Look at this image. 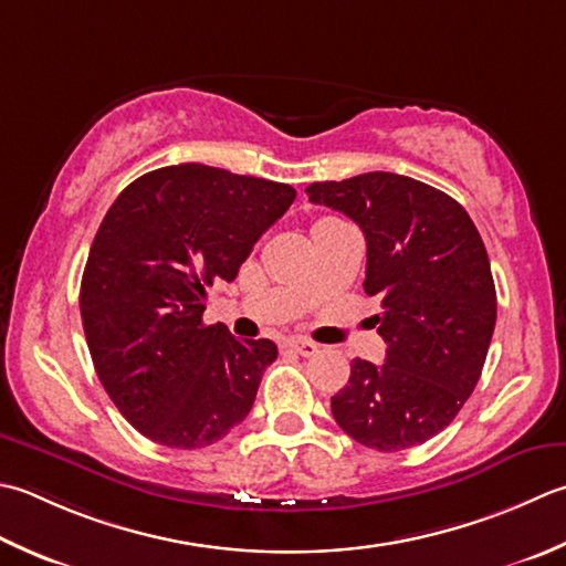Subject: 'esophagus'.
Here are the masks:
<instances>
[{
  "label": "esophagus",
  "mask_w": 566,
  "mask_h": 566,
  "mask_svg": "<svg viewBox=\"0 0 566 566\" xmlns=\"http://www.w3.org/2000/svg\"><path fill=\"white\" fill-rule=\"evenodd\" d=\"M286 348L298 353V356H304V358H308V356H314V353H318L316 343H314V340H306V338H292V340H286Z\"/></svg>",
  "instance_id": "esophagus-1"
}]
</instances>
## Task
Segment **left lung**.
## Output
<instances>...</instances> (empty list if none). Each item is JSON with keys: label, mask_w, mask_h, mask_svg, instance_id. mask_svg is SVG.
<instances>
[{"label": "left lung", "mask_w": 566, "mask_h": 566, "mask_svg": "<svg viewBox=\"0 0 566 566\" xmlns=\"http://www.w3.org/2000/svg\"><path fill=\"white\" fill-rule=\"evenodd\" d=\"M306 193L360 226L363 290L380 298L373 321L387 343L385 363H350L331 412L368 449L424 444L453 422L489 356L497 304L479 230L444 191L390 171L318 181Z\"/></svg>", "instance_id": "left-lung-1"}]
</instances>
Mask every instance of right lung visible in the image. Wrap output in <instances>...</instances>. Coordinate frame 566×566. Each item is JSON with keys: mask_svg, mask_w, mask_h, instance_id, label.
Listing matches in <instances>:
<instances>
[{"mask_svg": "<svg viewBox=\"0 0 566 566\" xmlns=\"http://www.w3.org/2000/svg\"><path fill=\"white\" fill-rule=\"evenodd\" d=\"M294 198L286 184L179 164L139 176L109 206L81 316L99 382L147 439L203 449L248 417L276 346L206 326V286L235 280Z\"/></svg>", "mask_w": 566, "mask_h": 566, "instance_id": "add662e5", "label": "right lung"}]
</instances>
